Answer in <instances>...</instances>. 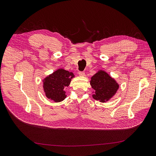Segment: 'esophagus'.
Returning a JSON list of instances; mask_svg holds the SVG:
<instances>
[{
  "label": "esophagus",
  "instance_id": "esophagus-1",
  "mask_svg": "<svg viewBox=\"0 0 156 156\" xmlns=\"http://www.w3.org/2000/svg\"><path fill=\"white\" fill-rule=\"evenodd\" d=\"M78 73L80 76H84V75H85V73H84V72H79Z\"/></svg>",
  "mask_w": 156,
  "mask_h": 156
}]
</instances>
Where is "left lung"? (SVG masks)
Masks as SVG:
<instances>
[{"instance_id":"1","label":"left lung","mask_w":156,"mask_h":156,"mask_svg":"<svg viewBox=\"0 0 156 156\" xmlns=\"http://www.w3.org/2000/svg\"><path fill=\"white\" fill-rule=\"evenodd\" d=\"M90 85L95 90L92 96L101 102L108 101L115 95L119 85L104 71L100 70L91 77Z\"/></svg>"}]
</instances>
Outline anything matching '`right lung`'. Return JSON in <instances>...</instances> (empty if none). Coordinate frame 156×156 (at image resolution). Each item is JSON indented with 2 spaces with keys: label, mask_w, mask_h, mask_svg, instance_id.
<instances>
[{
  "label": "right lung",
  "mask_w": 156,
  "mask_h": 156,
  "mask_svg": "<svg viewBox=\"0 0 156 156\" xmlns=\"http://www.w3.org/2000/svg\"><path fill=\"white\" fill-rule=\"evenodd\" d=\"M74 77L72 72L58 69L44 79V90L46 97L55 102L63 101L66 98L64 89L68 87Z\"/></svg>",
  "instance_id": "add662e5"
}]
</instances>
